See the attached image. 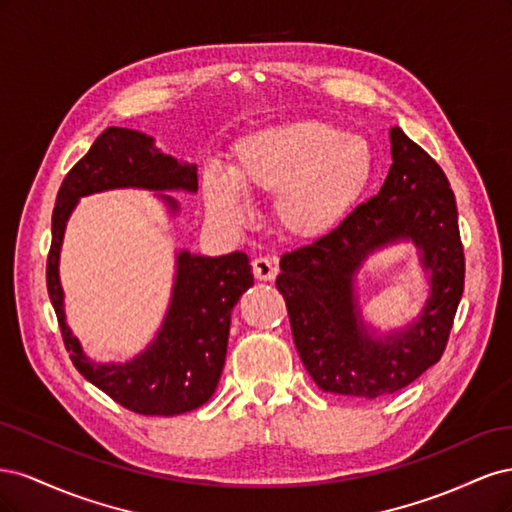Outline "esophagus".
<instances>
[{
  "mask_svg": "<svg viewBox=\"0 0 512 512\" xmlns=\"http://www.w3.org/2000/svg\"><path fill=\"white\" fill-rule=\"evenodd\" d=\"M252 269H254L256 280H260V282H271L273 277L277 275L275 262H273L271 258H267V256H258V258H254V260H252Z\"/></svg>",
  "mask_w": 512,
  "mask_h": 512,
  "instance_id": "esophagus-1",
  "label": "esophagus"
}]
</instances>
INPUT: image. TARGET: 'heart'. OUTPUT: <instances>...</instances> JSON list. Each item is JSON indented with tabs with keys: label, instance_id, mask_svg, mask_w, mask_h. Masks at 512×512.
I'll return each mask as SVG.
<instances>
[{
	"label": "heart",
	"instance_id": "obj_1",
	"mask_svg": "<svg viewBox=\"0 0 512 512\" xmlns=\"http://www.w3.org/2000/svg\"><path fill=\"white\" fill-rule=\"evenodd\" d=\"M378 175V156L365 136L329 121L297 119L241 136L226 173L207 168L203 198L222 222L245 218L252 196H273L275 222L294 239H318L342 226Z\"/></svg>",
	"mask_w": 512,
	"mask_h": 512
}]
</instances>
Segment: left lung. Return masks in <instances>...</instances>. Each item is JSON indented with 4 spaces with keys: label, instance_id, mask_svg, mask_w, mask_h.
<instances>
[{
    "label": "left lung",
    "instance_id": "8db88e82",
    "mask_svg": "<svg viewBox=\"0 0 512 512\" xmlns=\"http://www.w3.org/2000/svg\"><path fill=\"white\" fill-rule=\"evenodd\" d=\"M393 164L380 192L329 235L282 256L275 286L284 294L294 346L322 391L376 399L404 389L440 361L463 294L457 203L444 170L391 128ZM412 242L430 290L404 328L367 325L355 275L378 249Z\"/></svg>",
    "mask_w": 512,
    "mask_h": 512
}]
</instances>
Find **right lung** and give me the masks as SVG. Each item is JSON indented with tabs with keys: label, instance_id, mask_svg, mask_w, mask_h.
Instances as JSON below:
<instances>
[{
	"label": "right lung",
	"instance_id": "obj_1",
	"mask_svg": "<svg viewBox=\"0 0 512 512\" xmlns=\"http://www.w3.org/2000/svg\"><path fill=\"white\" fill-rule=\"evenodd\" d=\"M126 188L158 192L168 213L177 215L179 203L162 192L196 194V164L162 153L143 132L106 128L85 158L72 166L57 192L46 288L70 359L85 380L132 412L175 416L200 408L218 389L230 312L254 284L252 265L243 252L226 256L177 252L173 292L156 337L126 363L91 361L66 322L64 288L59 282L61 243L70 215L83 196Z\"/></svg>",
	"mask_w": 512,
	"mask_h": 512
}]
</instances>
